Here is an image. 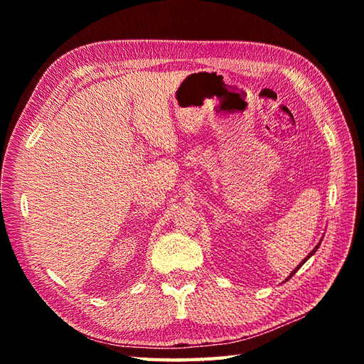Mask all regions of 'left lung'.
I'll return each mask as SVG.
<instances>
[{"instance_id":"8db88e82","label":"left lung","mask_w":364,"mask_h":364,"mask_svg":"<svg viewBox=\"0 0 364 364\" xmlns=\"http://www.w3.org/2000/svg\"><path fill=\"white\" fill-rule=\"evenodd\" d=\"M322 237H323V236H322ZM321 242H322V239H321V241H319V244H318V245H316V247H314V249H313V250H311L310 253H308V257H306V258H305L304 261H301V262H300V264H299V266H297L296 269H294V270H292V272L289 274V277H288V278H286V280H289V278H291V277H292L294 274H296V272H297V270H299V269L301 267V264H305V262H306V259H308V258H311V257H313V255L316 253V250H318V249H319V245H321ZM286 280H284V282H286Z\"/></svg>"}]
</instances>
